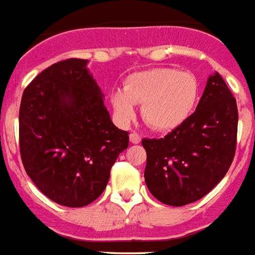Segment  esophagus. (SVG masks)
<instances>
[{
    "label": "esophagus",
    "instance_id": "obj_1",
    "mask_svg": "<svg viewBox=\"0 0 255 255\" xmlns=\"http://www.w3.org/2000/svg\"><path fill=\"white\" fill-rule=\"evenodd\" d=\"M140 140H142V137H140V135L139 133H129V142L133 143V144H137V143H140Z\"/></svg>",
    "mask_w": 255,
    "mask_h": 255
}]
</instances>
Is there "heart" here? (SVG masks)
<instances>
[{"instance_id": "heart-1", "label": "heart", "mask_w": 255, "mask_h": 255, "mask_svg": "<svg viewBox=\"0 0 255 255\" xmlns=\"http://www.w3.org/2000/svg\"><path fill=\"white\" fill-rule=\"evenodd\" d=\"M199 99V82L189 71L152 69L133 73L123 90L111 93V105L119 122H131L135 104H142L143 120L156 131H170L189 118Z\"/></svg>"}]
</instances>
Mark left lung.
Here are the masks:
<instances>
[{
	"label": "left lung",
	"instance_id": "8db88e82",
	"mask_svg": "<svg viewBox=\"0 0 255 255\" xmlns=\"http://www.w3.org/2000/svg\"><path fill=\"white\" fill-rule=\"evenodd\" d=\"M238 108L219 73L209 75L195 113L162 139H143L144 180L151 195L173 207L214 189L233 163Z\"/></svg>",
	"mask_w": 255,
	"mask_h": 255
}]
</instances>
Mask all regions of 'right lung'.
Wrapping results in <instances>:
<instances>
[{
  "instance_id": "1",
  "label": "right lung",
  "mask_w": 255,
  "mask_h": 255,
  "mask_svg": "<svg viewBox=\"0 0 255 255\" xmlns=\"http://www.w3.org/2000/svg\"><path fill=\"white\" fill-rule=\"evenodd\" d=\"M88 63L67 59L43 70L24 90L18 115L27 174L43 195L70 208L103 193L128 147V132L111 120Z\"/></svg>"
}]
</instances>
